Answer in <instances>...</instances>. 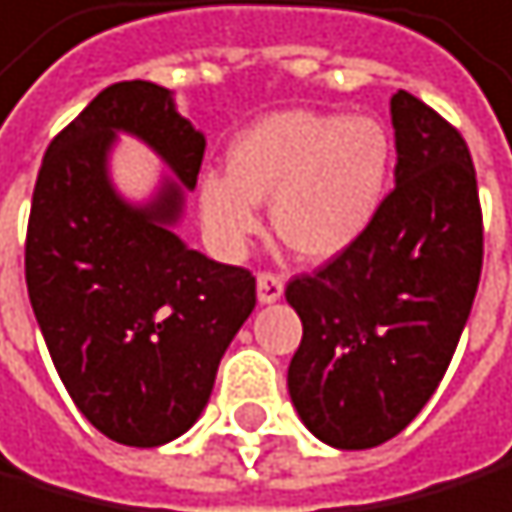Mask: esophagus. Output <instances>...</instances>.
<instances>
[{"mask_svg":"<svg viewBox=\"0 0 512 512\" xmlns=\"http://www.w3.org/2000/svg\"><path fill=\"white\" fill-rule=\"evenodd\" d=\"M256 290H259V303H275L284 294V278L278 272H259Z\"/></svg>","mask_w":512,"mask_h":512,"instance_id":"34e87169","label":"esophagus"}]
</instances>
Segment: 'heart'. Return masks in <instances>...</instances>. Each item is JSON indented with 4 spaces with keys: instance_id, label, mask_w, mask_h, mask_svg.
<instances>
[{
    "instance_id": "obj_1",
    "label": "heart",
    "mask_w": 512,
    "mask_h": 512,
    "mask_svg": "<svg viewBox=\"0 0 512 512\" xmlns=\"http://www.w3.org/2000/svg\"><path fill=\"white\" fill-rule=\"evenodd\" d=\"M394 143L375 118L278 112L243 131L228 171L200 181V215L215 247L237 253L272 200L275 234L306 259H331L363 237L388 196Z\"/></svg>"
}]
</instances>
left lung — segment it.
I'll use <instances>...</instances> for the list:
<instances>
[{"label": "left lung", "instance_id": "8db88e82", "mask_svg": "<svg viewBox=\"0 0 512 512\" xmlns=\"http://www.w3.org/2000/svg\"><path fill=\"white\" fill-rule=\"evenodd\" d=\"M394 190L372 228L284 297L303 322L287 391L341 450L391 441L441 385L482 275V206L469 146L413 93L391 96Z\"/></svg>", "mask_w": 512, "mask_h": 512}]
</instances>
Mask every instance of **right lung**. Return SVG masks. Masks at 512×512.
Here are the masks:
<instances>
[{
	"instance_id": "1",
	"label": "right lung",
	"mask_w": 512,
	"mask_h": 512,
	"mask_svg": "<svg viewBox=\"0 0 512 512\" xmlns=\"http://www.w3.org/2000/svg\"><path fill=\"white\" fill-rule=\"evenodd\" d=\"M118 133H134L179 178L127 204L108 178ZM206 137L171 90L121 80L62 134L33 187L24 275L33 316L77 410L127 447L168 444L206 410L215 372L256 306V278L174 234Z\"/></svg>"
}]
</instances>
